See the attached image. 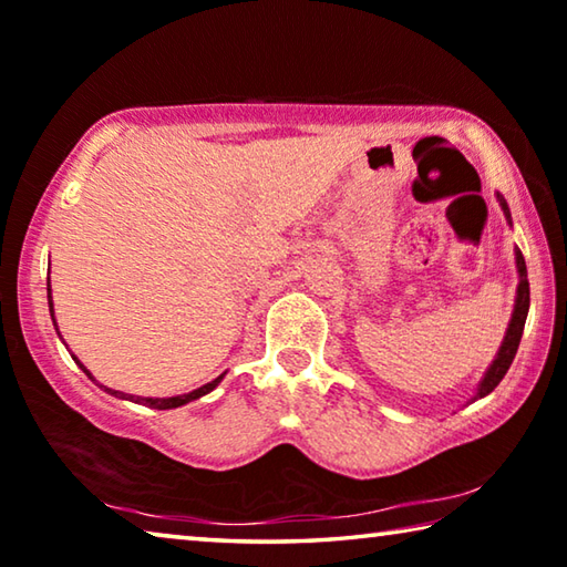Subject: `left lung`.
Returning a JSON list of instances; mask_svg holds the SVG:
<instances>
[{
	"label": "left lung",
	"mask_w": 567,
	"mask_h": 567,
	"mask_svg": "<svg viewBox=\"0 0 567 567\" xmlns=\"http://www.w3.org/2000/svg\"><path fill=\"white\" fill-rule=\"evenodd\" d=\"M499 198V206H503L505 216L509 220V208L503 196ZM515 261H517V274H519V286H517V299H515V311H513V319H509V327H507V333H505V341L503 347H499L497 357L493 361V367L487 369L485 379L480 382V389L475 399L485 396L493 392V389L503 382V377L507 374L509 364H513V359L517 354V347H519V339H523V329H525V319H527V309H530V284H527V266H525V258L519 250H515Z\"/></svg>",
	"instance_id": "1"
}]
</instances>
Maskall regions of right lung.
<instances>
[{"label": "right lung", "instance_id": "add662e5", "mask_svg": "<svg viewBox=\"0 0 567 567\" xmlns=\"http://www.w3.org/2000/svg\"><path fill=\"white\" fill-rule=\"evenodd\" d=\"M48 301H50V311H52V296H50V281H48ZM52 321H54V313H52ZM60 333V331H58ZM74 359V357H72ZM78 361V359H74ZM80 364V361H78ZM80 369L85 371V374L92 379V382L97 384V379L90 374V371L85 369V364H80ZM220 379H223V374L220 377H216L213 379V382H208V384H203L200 389H196V392H188V394H181V396H165V399H153V396H133V394H125V392H117V389H107V386H102V384H97L100 389H105L107 394H113V396H117V399H130V402H135V404H145V406H151V410H175V406H183V404H188V402H193V399H198V396H203V394H208V392H213V389H216L218 384H220Z\"/></svg>", "mask_w": 567, "mask_h": 567}]
</instances>
